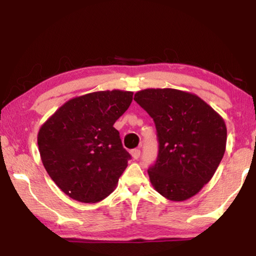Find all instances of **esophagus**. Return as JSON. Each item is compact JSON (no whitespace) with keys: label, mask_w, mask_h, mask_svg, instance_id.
<instances>
[{"label":"esophagus","mask_w":256,"mask_h":256,"mask_svg":"<svg viewBox=\"0 0 256 256\" xmlns=\"http://www.w3.org/2000/svg\"><path fill=\"white\" fill-rule=\"evenodd\" d=\"M130 155L134 160H138L140 156H141V150H140V149H132V150H130Z\"/></svg>","instance_id":"34e87169"}]
</instances>
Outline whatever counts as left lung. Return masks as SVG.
<instances>
[{
    "mask_svg": "<svg viewBox=\"0 0 256 256\" xmlns=\"http://www.w3.org/2000/svg\"><path fill=\"white\" fill-rule=\"evenodd\" d=\"M134 100L156 126L158 155L148 170L154 188L174 202L194 197L211 180L225 154L224 118L198 96L180 90H142Z\"/></svg>",
    "mask_w": 256,
    "mask_h": 256,
    "instance_id": "obj_1",
    "label": "left lung"
}]
</instances>
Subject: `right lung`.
I'll return each mask as SVG.
<instances>
[{"instance_id": "1", "label": "right lung", "mask_w": 256, "mask_h": 256, "mask_svg": "<svg viewBox=\"0 0 256 256\" xmlns=\"http://www.w3.org/2000/svg\"><path fill=\"white\" fill-rule=\"evenodd\" d=\"M132 100L129 90H100L66 101L42 124L45 170L70 198L98 202L116 188L130 155L113 126Z\"/></svg>"}]
</instances>
